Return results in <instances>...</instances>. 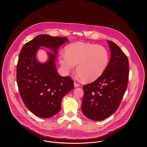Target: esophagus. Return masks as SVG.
Wrapping results in <instances>:
<instances>
[{
    "instance_id": "1",
    "label": "esophagus",
    "mask_w": 147,
    "mask_h": 147,
    "mask_svg": "<svg viewBox=\"0 0 147 147\" xmlns=\"http://www.w3.org/2000/svg\"><path fill=\"white\" fill-rule=\"evenodd\" d=\"M74 86H75V88L79 87V86H80V84H79V83H76V82H75V83H74Z\"/></svg>"
}]
</instances>
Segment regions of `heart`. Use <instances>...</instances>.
<instances>
[{"label": "heart", "mask_w": 147, "mask_h": 147, "mask_svg": "<svg viewBox=\"0 0 147 147\" xmlns=\"http://www.w3.org/2000/svg\"><path fill=\"white\" fill-rule=\"evenodd\" d=\"M109 59V51L104 46L82 42L69 44L65 49V54L59 57L65 73H69L77 64L76 72L86 82L98 79L105 72Z\"/></svg>", "instance_id": "b5f03b06"}]
</instances>
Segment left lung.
<instances>
[{
  "label": "left lung",
  "mask_w": 147,
  "mask_h": 147,
  "mask_svg": "<svg viewBox=\"0 0 147 147\" xmlns=\"http://www.w3.org/2000/svg\"><path fill=\"white\" fill-rule=\"evenodd\" d=\"M111 57L104 74L96 80L83 86L82 110L88 118L100 121L111 115L118 108L127 87L128 59L120 47L111 41Z\"/></svg>",
  "instance_id": "1"
}]
</instances>
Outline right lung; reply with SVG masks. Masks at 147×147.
I'll list each match as a JSON object with an SVG mask.
<instances>
[{
    "label": "right lung",
    "instance_id": "1",
    "mask_svg": "<svg viewBox=\"0 0 147 147\" xmlns=\"http://www.w3.org/2000/svg\"><path fill=\"white\" fill-rule=\"evenodd\" d=\"M67 41L65 37L41 34L21 49L16 69L19 93L26 107L39 117L49 118L57 114L63 97L74 88L71 78L61 76L55 64L59 46ZM41 46L51 49L54 53H48L49 59L45 63L36 58Z\"/></svg>",
    "mask_w": 147,
    "mask_h": 147
}]
</instances>
